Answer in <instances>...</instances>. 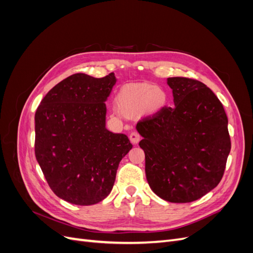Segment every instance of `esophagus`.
<instances>
[{"mask_svg":"<svg viewBox=\"0 0 253 253\" xmlns=\"http://www.w3.org/2000/svg\"><path fill=\"white\" fill-rule=\"evenodd\" d=\"M129 140H131L132 143H138L140 140V135L137 132H132L129 134Z\"/></svg>","mask_w":253,"mask_h":253,"instance_id":"esophagus-1","label":"esophagus"}]
</instances>
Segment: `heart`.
<instances>
[{"label":"heart","mask_w":253,"mask_h":253,"mask_svg":"<svg viewBox=\"0 0 253 253\" xmlns=\"http://www.w3.org/2000/svg\"><path fill=\"white\" fill-rule=\"evenodd\" d=\"M167 100L165 91L153 84H127L119 90L116 104L122 114L134 116L140 112L156 114L167 104Z\"/></svg>","instance_id":"1"}]
</instances>
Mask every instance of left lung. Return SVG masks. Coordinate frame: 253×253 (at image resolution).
<instances>
[{
	"mask_svg": "<svg viewBox=\"0 0 253 253\" xmlns=\"http://www.w3.org/2000/svg\"><path fill=\"white\" fill-rule=\"evenodd\" d=\"M174 108L138 121L145 175L153 192L170 203H190L223 178L231 149L228 118L213 91L201 81L168 78Z\"/></svg>",
	"mask_w": 253,
	"mask_h": 253,
	"instance_id": "8db88e82",
	"label": "left lung"
}]
</instances>
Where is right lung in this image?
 <instances>
[{
  "mask_svg": "<svg viewBox=\"0 0 253 253\" xmlns=\"http://www.w3.org/2000/svg\"><path fill=\"white\" fill-rule=\"evenodd\" d=\"M116 83L74 74L42 99L35 115V154L58 197L79 206L110 194L119 163L132 149L127 136L105 127V101Z\"/></svg>",
  "mask_w": 253,
  "mask_h": 253,
  "instance_id": "right-lung-1",
  "label": "right lung"
}]
</instances>
